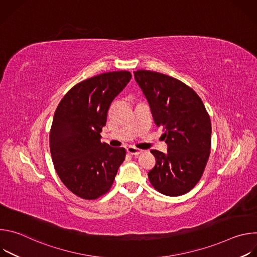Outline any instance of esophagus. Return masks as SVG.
Wrapping results in <instances>:
<instances>
[{"instance_id":"esophagus-1","label":"esophagus","mask_w":257,"mask_h":257,"mask_svg":"<svg viewBox=\"0 0 257 257\" xmlns=\"http://www.w3.org/2000/svg\"><path fill=\"white\" fill-rule=\"evenodd\" d=\"M143 151L141 150H138L136 148H134V146H129V148H127V153L129 155H132V156H138L140 154H142Z\"/></svg>"}]
</instances>
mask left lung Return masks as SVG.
<instances>
[{"label":"left lung","instance_id":"1","mask_svg":"<svg viewBox=\"0 0 257 257\" xmlns=\"http://www.w3.org/2000/svg\"><path fill=\"white\" fill-rule=\"evenodd\" d=\"M134 77L149 101L156 125L163 129L166 154L153 150L152 185L168 196L189 192L200 180L210 154L211 124L201 98L182 81L149 70Z\"/></svg>","mask_w":257,"mask_h":257}]
</instances>
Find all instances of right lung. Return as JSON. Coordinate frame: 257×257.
<instances>
[{
  "instance_id": "obj_1",
  "label": "right lung",
  "mask_w": 257,
  "mask_h": 257,
  "mask_svg": "<svg viewBox=\"0 0 257 257\" xmlns=\"http://www.w3.org/2000/svg\"><path fill=\"white\" fill-rule=\"evenodd\" d=\"M132 75L106 72L73 86L60 101L50 132L53 163L63 184L83 199H96L111 189L125 160L124 148L100 142L107 111Z\"/></svg>"
}]
</instances>
